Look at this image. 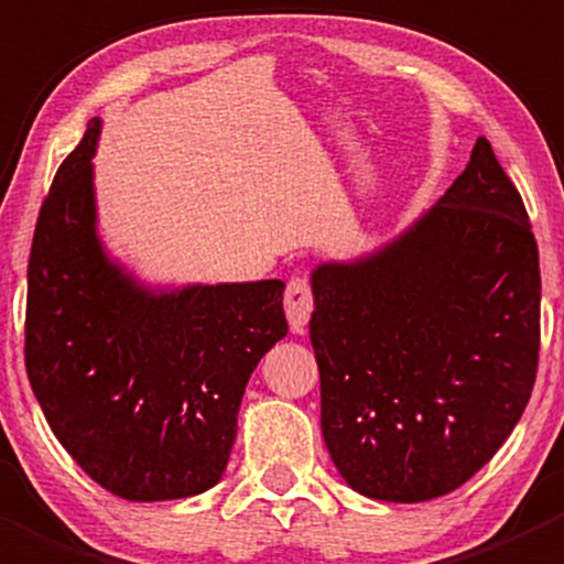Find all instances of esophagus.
<instances>
[{"label":"esophagus","instance_id":"obj_1","mask_svg":"<svg viewBox=\"0 0 564 564\" xmlns=\"http://www.w3.org/2000/svg\"><path fill=\"white\" fill-rule=\"evenodd\" d=\"M283 308H286L289 327H292L294 333H303L311 314H314V292H311V283L305 281V278H292V281L286 283Z\"/></svg>","mask_w":564,"mask_h":564}]
</instances>
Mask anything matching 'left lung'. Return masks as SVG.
<instances>
[{
  "instance_id": "left-lung-1",
  "label": "left lung",
  "mask_w": 564,
  "mask_h": 564,
  "mask_svg": "<svg viewBox=\"0 0 564 564\" xmlns=\"http://www.w3.org/2000/svg\"><path fill=\"white\" fill-rule=\"evenodd\" d=\"M322 434L355 491L445 497L524 414L540 264L521 193L477 139L464 174L390 246L311 275Z\"/></svg>"
}]
</instances>
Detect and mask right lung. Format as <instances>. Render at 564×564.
<instances>
[{"mask_svg": "<svg viewBox=\"0 0 564 564\" xmlns=\"http://www.w3.org/2000/svg\"><path fill=\"white\" fill-rule=\"evenodd\" d=\"M100 119L62 161L26 270V377L73 460L130 502L213 488L242 392L286 335L283 281L152 292L104 253L93 155Z\"/></svg>", "mask_w": 564, "mask_h": 564, "instance_id": "add662e5", "label": "right lung"}]
</instances>
